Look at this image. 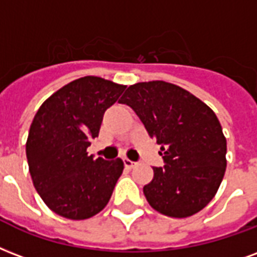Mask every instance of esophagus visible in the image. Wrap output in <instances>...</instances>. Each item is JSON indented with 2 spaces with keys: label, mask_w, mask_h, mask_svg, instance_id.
I'll return each instance as SVG.
<instances>
[{
  "label": "esophagus",
  "mask_w": 257,
  "mask_h": 257,
  "mask_svg": "<svg viewBox=\"0 0 257 257\" xmlns=\"http://www.w3.org/2000/svg\"><path fill=\"white\" fill-rule=\"evenodd\" d=\"M124 166L126 168H133V167H135V166H136V163H135V162H132V160H129V159H126V158H125V159H124Z\"/></svg>",
  "instance_id": "obj_1"
}]
</instances>
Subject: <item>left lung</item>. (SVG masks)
<instances>
[{
	"label": "left lung",
	"instance_id": "left-lung-1",
	"mask_svg": "<svg viewBox=\"0 0 257 257\" xmlns=\"http://www.w3.org/2000/svg\"><path fill=\"white\" fill-rule=\"evenodd\" d=\"M162 148L144 195L155 210L174 218L195 214L214 198L226 170V139L217 115L181 86L139 82L121 97Z\"/></svg>",
	"mask_w": 257,
	"mask_h": 257
}]
</instances>
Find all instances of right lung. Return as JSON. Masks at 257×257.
<instances>
[{
  "label": "right lung",
  "instance_id": "add662e5",
  "mask_svg": "<svg viewBox=\"0 0 257 257\" xmlns=\"http://www.w3.org/2000/svg\"><path fill=\"white\" fill-rule=\"evenodd\" d=\"M125 87L83 76L55 91L33 117L27 139L29 172L44 203L60 217L87 220L109 202L124 163L120 158L93 159L87 147Z\"/></svg>",
  "mask_w": 257,
  "mask_h": 257
}]
</instances>
